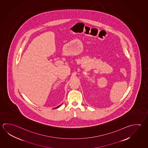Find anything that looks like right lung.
Wrapping results in <instances>:
<instances>
[{
  "mask_svg": "<svg viewBox=\"0 0 148 148\" xmlns=\"http://www.w3.org/2000/svg\"><path fill=\"white\" fill-rule=\"evenodd\" d=\"M62 104H61V105H59V106H57L56 108H54V109H55V108H59V107H60V106L62 105Z\"/></svg>",
  "mask_w": 148,
  "mask_h": 148,
  "instance_id": "1",
  "label": "right lung"
}]
</instances>
